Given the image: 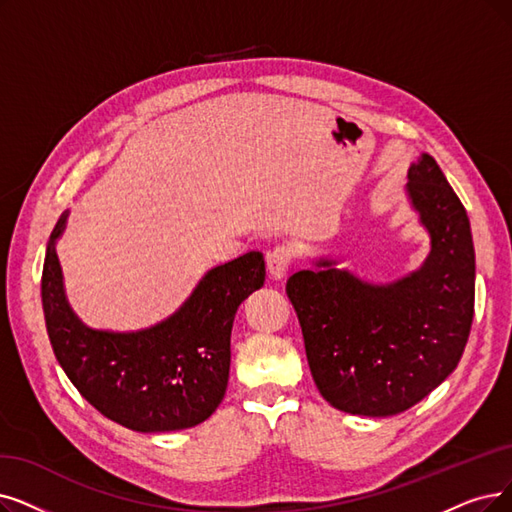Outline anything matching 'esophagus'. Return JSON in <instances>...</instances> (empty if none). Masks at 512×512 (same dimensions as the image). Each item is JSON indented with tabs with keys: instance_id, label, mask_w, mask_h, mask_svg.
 <instances>
[{
	"instance_id": "esophagus-1",
	"label": "esophagus",
	"mask_w": 512,
	"mask_h": 512,
	"mask_svg": "<svg viewBox=\"0 0 512 512\" xmlns=\"http://www.w3.org/2000/svg\"><path fill=\"white\" fill-rule=\"evenodd\" d=\"M290 267H292V252L288 248H283V245H279V248L267 254V269L271 279L281 281L285 275H288Z\"/></svg>"
}]
</instances>
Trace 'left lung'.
Masks as SVG:
<instances>
[{
	"label": "left lung",
	"instance_id": "8db88e82",
	"mask_svg": "<svg viewBox=\"0 0 512 512\" xmlns=\"http://www.w3.org/2000/svg\"><path fill=\"white\" fill-rule=\"evenodd\" d=\"M407 199L431 237L422 267L370 283L317 258L285 285L313 380L336 410L384 418L422 401L456 370L475 313V248L466 210L437 161L407 170Z\"/></svg>",
	"mask_w": 512,
	"mask_h": 512
}]
</instances>
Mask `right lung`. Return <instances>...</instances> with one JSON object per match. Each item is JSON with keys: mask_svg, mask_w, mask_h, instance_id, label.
<instances>
[{"mask_svg": "<svg viewBox=\"0 0 512 512\" xmlns=\"http://www.w3.org/2000/svg\"><path fill=\"white\" fill-rule=\"evenodd\" d=\"M67 220L69 210L48 241L42 304L69 380L102 416L130 431L170 433L208 420L227 391L235 313L264 285V256L248 252L210 269L178 311L145 330H94L75 315L65 292L56 243Z\"/></svg>", "mask_w": 512, "mask_h": 512, "instance_id": "add662e5", "label": "right lung"}]
</instances>
